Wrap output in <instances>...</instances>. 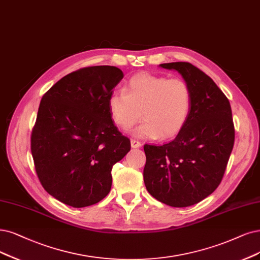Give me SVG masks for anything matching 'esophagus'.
<instances>
[{"label":"esophagus","mask_w":260,"mask_h":260,"mask_svg":"<svg viewBox=\"0 0 260 260\" xmlns=\"http://www.w3.org/2000/svg\"><path fill=\"white\" fill-rule=\"evenodd\" d=\"M131 146H132V148H134V149H137V148H140V147H141V143H140L138 140H136V139H132V140H131Z\"/></svg>","instance_id":"34e87169"}]
</instances>
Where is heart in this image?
Instances as JSON below:
<instances>
[{"label":"heart","instance_id":"heart-1","mask_svg":"<svg viewBox=\"0 0 260 260\" xmlns=\"http://www.w3.org/2000/svg\"><path fill=\"white\" fill-rule=\"evenodd\" d=\"M108 107L111 120L119 128H132L141 112L143 121L134 135L146 139L169 138L176 136L187 122L191 93L181 78L139 74L132 77L124 91L109 96Z\"/></svg>","mask_w":260,"mask_h":260}]
</instances>
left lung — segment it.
I'll use <instances>...</instances> for the list:
<instances>
[{"mask_svg": "<svg viewBox=\"0 0 260 260\" xmlns=\"http://www.w3.org/2000/svg\"><path fill=\"white\" fill-rule=\"evenodd\" d=\"M159 67L182 76L190 89L191 107L174 140L143 147V181L160 203L184 208L212 194L223 179L235 142L232 107L215 82L196 66L172 62Z\"/></svg>", "mask_w": 260, "mask_h": 260, "instance_id": "left-lung-1", "label": "left lung"}]
</instances>
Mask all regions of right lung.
<instances>
[{"label": "right lung", "mask_w": 260, "mask_h": 260, "mask_svg": "<svg viewBox=\"0 0 260 260\" xmlns=\"http://www.w3.org/2000/svg\"><path fill=\"white\" fill-rule=\"evenodd\" d=\"M123 77L114 66L85 67L64 76L41 101L31 137L36 174L67 206L89 207L107 196L112 166L131 150L108 107Z\"/></svg>", "instance_id": "right-lung-1"}]
</instances>
